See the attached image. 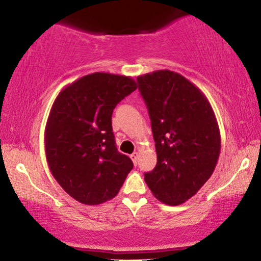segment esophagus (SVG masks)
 Returning a JSON list of instances; mask_svg holds the SVG:
<instances>
[{
  "instance_id": "1",
  "label": "esophagus",
  "mask_w": 261,
  "mask_h": 261,
  "mask_svg": "<svg viewBox=\"0 0 261 261\" xmlns=\"http://www.w3.org/2000/svg\"><path fill=\"white\" fill-rule=\"evenodd\" d=\"M138 158H139V153H138V152H134V153H132V154H130V159L133 160L134 165H137V163H138Z\"/></svg>"
}]
</instances>
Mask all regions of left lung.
<instances>
[{"mask_svg":"<svg viewBox=\"0 0 261 261\" xmlns=\"http://www.w3.org/2000/svg\"><path fill=\"white\" fill-rule=\"evenodd\" d=\"M137 81L156 151V165L145 173V181L160 202L181 204L216 167L221 135L215 114L204 94L179 73L159 70Z\"/></svg>","mask_w":261,"mask_h":261,"instance_id":"1","label":"left lung"}]
</instances>
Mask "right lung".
<instances>
[{"instance_id": "right-lung-1", "label": "right lung", "mask_w": 261, "mask_h": 261, "mask_svg": "<svg viewBox=\"0 0 261 261\" xmlns=\"http://www.w3.org/2000/svg\"><path fill=\"white\" fill-rule=\"evenodd\" d=\"M133 78L95 72L67 85L57 96L45 128L49 170L76 201L97 205L119 194L133 169L117 151L113 110L137 89Z\"/></svg>"}]
</instances>
